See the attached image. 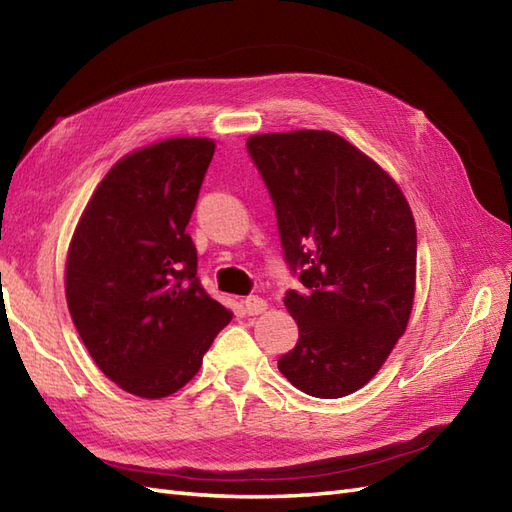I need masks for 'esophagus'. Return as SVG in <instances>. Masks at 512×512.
<instances>
[{"mask_svg":"<svg viewBox=\"0 0 512 512\" xmlns=\"http://www.w3.org/2000/svg\"><path fill=\"white\" fill-rule=\"evenodd\" d=\"M244 309H246L248 316H259V313H264L268 309V303L259 296H248L244 300Z\"/></svg>","mask_w":512,"mask_h":512,"instance_id":"34e87169","label":"esophagus"}]
</instances>
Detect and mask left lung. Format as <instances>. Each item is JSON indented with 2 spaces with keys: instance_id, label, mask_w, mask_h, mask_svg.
Instances as JSON below:
<instances>
[{
  "instance_id": "1",
  "label": "left lung",
  "mask_w": 512,
  "mask_h": 512,
  "mask_svg": "<svg viewBox=\"0 0 512 512\" xmlns=\"http://www.w3.org/2000/svg\"><path fill=\"white\" fill-rule=\"evenodd\" d=\"M277 209L285 261L307 290L283 303L298 342L281 374L313 398L370 383L406 331L415 296L417 231L398 183L333 131L246 140Z\"/></svg>"
}]
</instances>
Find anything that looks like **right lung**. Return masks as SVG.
Returning <instances> with one entry per match:
<instances>
[{
	"label": "right lung",
	"instance_id": "right-lung-1",
	"mask_svg": "<svg viewBox=\"0 0 512 512\" xmlns=\"http://www.w3.org/2000/svg\"><path fill=\"white\" fill-rule=\"evenodd\" d=\"M214 149L209 138H168L121 157L69 244L75 329L112 383L147 400L192 381L233 316L203 290L186 233Z\"/></svg>",
	"mask_w": 512,
	"mask_h": 512
}]
</instances>
